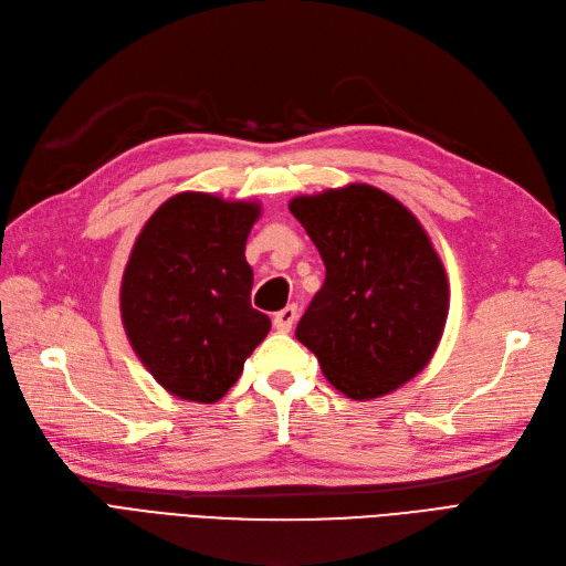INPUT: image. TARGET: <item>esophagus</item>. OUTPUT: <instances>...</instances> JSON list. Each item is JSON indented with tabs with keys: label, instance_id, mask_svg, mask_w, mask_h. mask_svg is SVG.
Masks as SVG:
<instances>
[{
	"label": "esophagus",
	"instance_id": "34e87169",
	"mask_svg": "<svg viewBox=\"0 0 566 566\" xmlns=\"http://www.w3.org/2000/svg\"><path fill=\"white\" fill-rule=\"evenodd\" d=\"M296 319H298V307L296 305H286L284 310H280L275 317H272V324H275V328L277 331H282V333H289L291 331V326L296 324Z\"/></svg>",
	"mask_w": 566,
	"mask_h": 566
}]
</instances>
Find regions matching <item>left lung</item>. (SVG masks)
<instances>
[{
	"instance_id": "obj_1",
	"label": "left lung",
	"mask_w": 566,
	"mask_h": 566,
	"mask_svg": "<svg viewBox=\"0 0 566 566\" xmlns=\"http://www.w3.org/2000/svg\"><path fill=\"white\" fill-rule=\"evenodd\" d=\"M319 249L326 280L296 326L326 380L349 399H378L420 373L443 336L446 268L408 209L349 184L289 202Z\"/></svg>"
}]
</instances>
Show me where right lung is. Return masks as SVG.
<instances>
[{
	"instance_id": "obj_1",
	"label": "right lung",
	"mask_w": 566,
	"mask_h": 566,
	"mask_svg": "<svg viewBox=\"0 0 566 566\" xmlns=\"http://www.w3.org/2000/svg\"><path fill=\"white\" fill-rule=\"evenodd\" d=\"M259 214L256 202L188 191L165 200L135 240L120 284L123 326L156 382L184 401H219L268 336L244 259Z\"/></svg>"
}]
</instances>
